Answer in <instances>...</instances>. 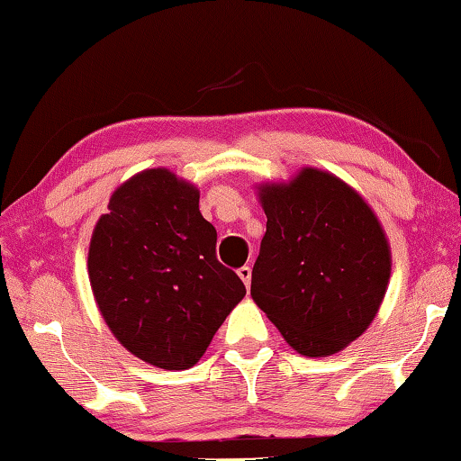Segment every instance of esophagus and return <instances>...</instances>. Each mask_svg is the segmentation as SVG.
Here are the masks:
<instances>
[{"instance_id": "34e87169", "label": "esophagus", "mask_w": 461, "mask_h": 461, "mask_svg": "<svg viewBox=\"0 0 461 461\" xmlns=\"http://www.w3.org/2000/svg\"><path fill=\"white\" fill-rule=\"evenodd\" d=\"M237 274H239V278L243 280V285H245L247 288H249V285H251V267H249V266L239 267Z\"/></svg>"}]
</instances>
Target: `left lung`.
Returning <instances> with one entry per match:
<instances>
[{
	"label": "left lung",
	"instance_id": "8db88e82",
	"mask_svg": "<svg viewBox=\"0 0 461 461\" xmlns=\"http://www.w3.org/2000/svg\"><path fill=\"white\" fill-rule=\"evenodd\" d=\"M267 216L251 296L303 357H331L369 328L392 276L377 214L339 176L303 167L261 183Z\"/></svg>",
	"mask_w": 461,
	"mask_h": 461
}]
</instances>
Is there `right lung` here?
<instances>
[{"mask_svg": "<svg viewBox=\"0 0 461 461\" xmlns=\"http://www.w3.org/2000/svg\"><path fill=\"white\" fill-rule=\"evenodd\" d=\"M88 278L119 344L167 371L194 366L245 296L239 276L216 259L200 191L165 167L113 191L92 230Z\"/></svg>", "mask_w": 461, "mask_h": 461, "instance_id": "add662e5", "label": "right lung"}]
</instances>
